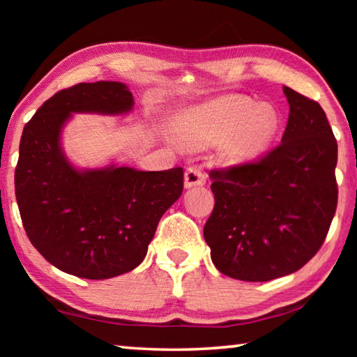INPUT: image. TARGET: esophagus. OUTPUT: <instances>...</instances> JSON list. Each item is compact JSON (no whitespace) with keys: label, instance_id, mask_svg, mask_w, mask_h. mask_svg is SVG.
Here are the masks:
<instances>
[{"label":"esophagus","instance_id":"obj_1","mask_svg":"<svg viewBox=\"0 0 357 357\" xmlns=\"http://www.w3.org/2000/svg\"><path fill=\"white\" fill-rule=\"evenodd\" d=\"M204 183H206V174H204L200 168H197V167L187 168L184 173L185 189H190V187H197V185H203Z\"/></svg>","mask_w":357,"mask_h":357}]
</instances>
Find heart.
<instances>
[{"instance_id": "heart-1", "label": "heart", "mask_w": 357, "mask_h": 357, "mask_svg": "<svg viewBox=\"0 0 357 357\" xmlns=\"http://www.w3.org/2000/svg\"><path fill=\"white\" fill-rule=\"evenodd\" d=\"M173 129L187 149L202 151L222 143V160L239 165L271 146L279 130V114L271 104L255 105L244 96H223L183 112Z\"/></svg>"}]
</instances>
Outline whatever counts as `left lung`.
<instances>
[{
    "instance_id": "1",
    "label": "left lung",
    "mask_w": 357,
    "mask_h": 357,
    "mask_svg": "<svg viewBox=\"0 0 357 357\" xmlns=\"http://www.w3.org/2000/svg\"><path fill=\"white\" fill-rule=\"evenodd\" d=\"M282 143L261 160L213 170L215 204L203 228L222 274L268 282L293 274L323 245L337 208V140L318 102L283 86Z\"/></svg>"
}]
</instances>
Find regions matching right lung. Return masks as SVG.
<instances>
[{"label":"right lung","instance_id":"add662e5","mask_svg":"<svg viewBox=\"0 0 357 357\" xmlns=\"http://www.w3.org/2000/svg\"><path fill=\"white\" fill-rule=\"evenodd\" d=\"M132 108L128 84L78 83L44 102L23 129L17 204L31 244L63 273L102 280L135 269L160 217L183 193L181 167L78 168L66 155L61 135L74 113L118 116Z\"/></svg>","mask_w":357,"mask_h":357}]
</instances>
